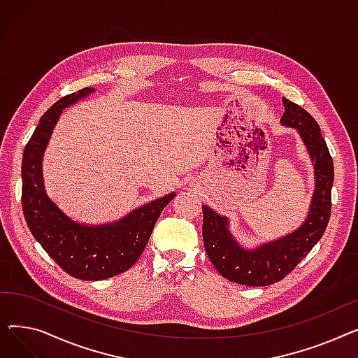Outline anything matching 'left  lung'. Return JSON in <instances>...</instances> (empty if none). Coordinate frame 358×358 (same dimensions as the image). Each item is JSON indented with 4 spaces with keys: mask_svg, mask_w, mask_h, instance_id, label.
I'll list each match as a JSON object with an SVG mask.
<instances>
[{
    "mask_svg": "<svg viewBox=\"0 0 358 358\" xmlns=\"http://www.w3.org/2000/svg\"><path fill=\"white\" fill-rule=\"evenodd\" d=\"M281 124L293 127L302 138L315 169V192L308 217L294 232L248 250L229 231V219L203 206V242L212 264L234 283L268 286L283 280L322 238L331 216L334 184L332 157L321 129L309 113L283 97Z\"/></svg>",
    "mask_w": 358,
    "mask_h": 358,
    "instance_id": "obj_1",
    "label": "left lung"
}]
</instances>
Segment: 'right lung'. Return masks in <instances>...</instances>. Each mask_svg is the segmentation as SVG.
Segmentation results:
<instances>
[{
  "label": "right lung",
  "mask_w": 358,
  "mask_h": 358,
  "mask_svg": "<svg viewBox=\"0 0 358 358\" xmlns=\"http://www.w3.org/2000/svg\"><path fill=\"white\" fill-rule=\"evenodd\" d=\"M94 91L88 87L72 92L45 113L24 148L22 165L23 213L31 235L56 264L80 280H104L134 266L164 208L176 197V193H169L117 222L97 227L72 220L48 197L42 161L52 130L64 108Z\"/></svg>",
  "instance_id": "right-lung-1"
}]
</instances>
